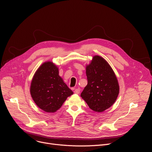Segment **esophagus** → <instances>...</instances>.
Segmentation results:
<instances>
[{"mask_svg": "<svg viewBox=\"0 0 152 152\" xmlns=\"http://www.w3.org/2000/svg\"><path fill=\"white\" fill-rule=\"evenodd\" d=\"M80 89H79V88L75 89L74 90V93H75V94H79V93H80Z\"/></svg>", "mask_w": 152, "mask_h": 152, "instance_id": "1", "label": "esophagus"}]
</instances>
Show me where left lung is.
I'll return each instance as SVG.
<instances>
[{
	"label": "left lung",
	"instance_id": "left-lung-1",
	"mask_svg": "<svg viewBox=\"0 0 152 152\" xmlns=\"http://www.w3.org/2000/svg\"><path fill=\"white\" fill-rule=\"evenodd\" d=\"M86 68L87 84L80 96L92 110L103 112L112 107L118 97L117 78L108 63L98 55Z\"/></svg>",
	"mask_w": 152,
	"mask_h": 152
}]
</instances>
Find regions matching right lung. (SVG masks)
Returning <instances> with one entry per match:
<instances>
[{
    "label": "right lung",
    "mask_w": 152,
    "mask_h": 152,
    "mask_svg": "<svg viewBox=\"0 0 152 152\" xmlns=\"http://www.w3.org/2000/svg\"><path fill=\"white\" fill-rule=\"evenodd\" d=\"M30 91L37 106L48 113L56 112L73 94L59 75L58 67L52 61L44 62L37 70Z\"/></svg>",
    "instance_id": "1"
}]
</instances>
